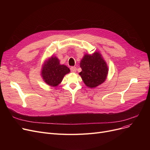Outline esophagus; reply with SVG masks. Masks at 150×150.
Segmentation results:
<instances>
[{
	"label": "esophagus",
	"mask_w": 150,
	"mask_h": 150,
	"mask_svg": "<svg viewBox=\"0 0 150 150\" xmlns=\"http://www.w3.org/2000/svg\"><path fill=\"white\" fill-rule=\"evenodd\" d=\"M70 70H71V72H72L75 73V72H76V68L75 67H72L70 68Z\"/></svg>",
	"instance_id": "1"
}]
</instances>
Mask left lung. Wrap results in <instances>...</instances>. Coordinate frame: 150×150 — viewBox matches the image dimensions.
Segmentation results:
<instances>
[{
	"mask_svg": "<svg viewBox=\"0 0 150 150\" xmlns=\"http://www.w3.org/2000/svg\"><path fill=\"white\" fill-rule=\"evenodd\" d=\"M80 65L82 71L79 75L87 87L95 88L105 81L109 69L105 60L99 52H96L92 54H84Z\"/></svg>",
	"mask_w": 150,
	"mask_h": 150,
	"instance_id": "left-lung-1",
	"label": "left lung"
}]
</instances>
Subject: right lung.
<instances>
[{"instance_id":"right-lung-1","label":"right lung","mask_w":150,"mask_h":150,"mask_svg":"<svg viewBox=\"0 0 150 150\" xmlns=\"http://www.w3.org/2000/svg\"><path fill=\"white\" fill-rule=\"evenodd\" d=\"M70 69L66 65L61 64L59 59L51 56L44 62L41 75L44 81L52 87L58 86L64 76L70 72Z\"/></svg>"}]
</instances>
